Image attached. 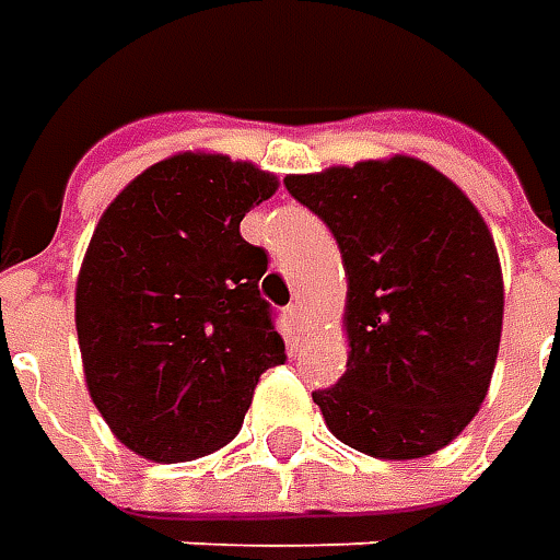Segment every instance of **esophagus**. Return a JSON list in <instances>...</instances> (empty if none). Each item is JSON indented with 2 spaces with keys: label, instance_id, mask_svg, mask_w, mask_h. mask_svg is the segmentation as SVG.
<instances>
[{
  "label": "esophagus",
  "instance_id": "esophagus-1",
  "mask_svg": "<svg viewBox=\"0 0 560 560\" xmlns=\"http://www.w3.org/2000/svg\"><path fill=\"white\" fill-rule=\"evenodd\" d=\"M287 314H290V324L295 334H302L305 330V324H308V317H305V308L299 305V302H292L290 308H287Z\"/></svg>",
  "mask_w": 560,
  "mask_h": 560
}]
</instances>
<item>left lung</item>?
Returning a JSON list of instances; mask_svg holds the SVG:
<instances>
[{
    "label": "left lung",
    "instance_id": "1",
    "mask_svg": "<svg viewBox=\"0 0 560 560\" xmlns=\"http://www.w3.org/2000/svg\"><path fill=\"white\" fill-rule=\"evenodd\" d=\"M283 184L330 226L349 277L346 374L312 393L330 433L389 462L440 452L480 411L502 339V265L480 211L408 155Z\"/></svg>",
    "mask_w": 560,
    "mask_h": 560
}]
</instances>
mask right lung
I'll list each match as a JSON object with an SVG mask.
<instances>
[{"label":"right lung","instance_id":"add662e5","mask_svg":"<svg viewBox=\"0 0 560 560\" xmlns=\"http://www.w3.org/2000/svg\"><path fill=\"white\" fill-rule=\"evenodd\" d=\"M277 177L226 155L152 164L105 208L77 277V342L98 415L149 462H192L243 427L287 361L258 292L268 252L240 236Z\"/></svg>","mask_w":560,"mask_h":560}]
</instances>
